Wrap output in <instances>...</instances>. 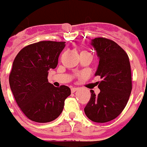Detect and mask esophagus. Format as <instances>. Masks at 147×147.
<instances>
[{"mask_svg":"<svg viewBox=\"0 0 147 147\" xmlns=\"http://www.w3.org/2000/svg\"><path fill=\"white\" fill-rule=\"evenodd\" d=\"M79 90V88L78 87H72L71 88V93H75V92H76V91H77V90Z\"/></svg>","mask_w":147,"mask_h":147,"instance_id":"obj_1","label":"esophagus"}]
</instances>
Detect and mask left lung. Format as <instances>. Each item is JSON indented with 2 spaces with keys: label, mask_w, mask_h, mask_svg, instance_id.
Instances as JSON below:
<instances>
[{
  "label": "left lung",
  "mask_w": 147,
  "mask_h": 147,
  "mask_svg": "<svg viewBox=\"0 0 147 147\" xmlns=\"http://www.w3.org/2000/svg\"><path fill=\"white\" fill-rule=\"evenodd\" d=\"M91 44L100 59L95 76L102 80L98 82V95L90 90L84 111L91 121L104 123L117 118L128 103L132 88L131 66L127 53L115 41L97 37Z\"/></svg>",
  "instance_id": "obj_1"
}]
</instances>
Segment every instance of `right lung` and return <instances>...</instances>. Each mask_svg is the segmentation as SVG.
<instances>
[{
  "mask_svg": "<svg viewBox=\"0 0 147 147\" xmlns=\"http://www.w3.org/2000/svg\"><path fill=\"white\" fill-rule=\"evenodd\" d=\"M65 43L49 40L29 44L13 61L10 87L18 106L32 121L46 123L56 119L71 94L69 87H55L47 79L49 70L57 67Z\"/></svg>",
  "mask_w": 147,
  "mask_h": 147,
  "instance_id": "1",
  "label": "right lung"
}]
</instances>
